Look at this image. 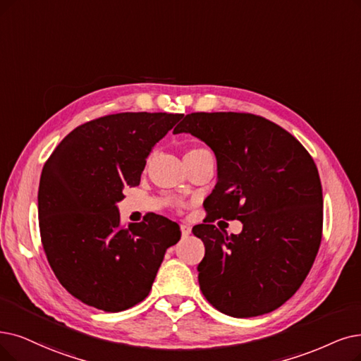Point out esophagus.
<instances>
[{
  "mask_svg": "<svg viewBox=\"0 0 361 361\" xmlns=\"http://www.w3.org/2000/svg\"><path fill=\"white\" fill-rule=\"evenodd\" d=\"M180 231H182V235L186 237V235L191 234V226L188 224H182L180 225Z\"/></svg>",
  "mask_w": 361,
  "mask_h": 361,
  "instance_id": "34e87169",
  "label": "esophagus"
}]
</instances>
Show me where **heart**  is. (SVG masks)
<instances>
[{
  "label": "heart",
  "instance_id": "obj_1",
  "mask_svg": "<svg viewBox=\"0 0 361 361\" xmlns=\"http://www.w3.org/2000/svg\"><path fill=\"white\" fill-rule=\"evenodd\" d=\"M197 151H206V149H203V148H195V149H191L190 152H197ZM190 152H188V154H190Z\"/></svg>",
  "mask_w": 361,
  "mask_h": 361
}]
</instances>
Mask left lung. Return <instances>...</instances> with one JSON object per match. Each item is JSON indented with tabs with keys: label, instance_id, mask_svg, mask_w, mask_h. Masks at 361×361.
Masks as SVG:
<instances>
[{
	"label": "left lung",
	"instance_id": "left-lung-1",
	"mask_svg": "<svg viewBox=\"0 0 361 361\" xmlns=\"http://www.w3.org/2000/svg\"><path fill=\"white\" fill-rule=\"evenodd\" d=\"M204 140L218 182L192 228L206 253L197 267L209 304L237 319L262 315L289 300L307 279L323 234L319 170L302 143L261 115L192 112L173 133ZM216 219L241 220L228 238Z\"/></svg>",
	"mask_w": 361,
	"mask_h": 361
}]
</instances>
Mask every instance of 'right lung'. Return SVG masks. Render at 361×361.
<instances>
[{"label":"right lung","instance_id":"right-lung-1","mask_svg":"<svg viewBox=\"0 0 361 361\" xmlns=\"http://www.w3.org/2000/svg\"><path fill=\"white\" fill-rule=\"evenodd\" d=\"M182 114L120 112L74 128L41 171L38 224L56 279L82 304L118 312L149 295L180 228L147 213L123 225L117 203L140 182L151 148Z\"/></svg>","mask_w":361,"mask_h":361}]
</instances>
